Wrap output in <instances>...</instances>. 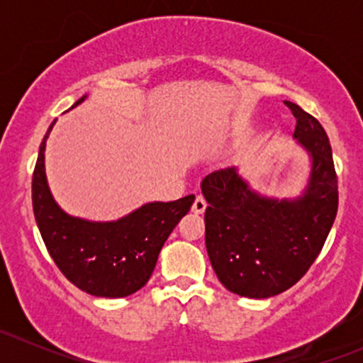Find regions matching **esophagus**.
<instances>
[{"instance_id": "34e87169", "label": "esophagus", "mask_w": 363, "mask_h": 363, "mask_svg": "<svg viewBox=\"0 0 363 363\" xmlns=\"http://www.w3.org/2000/svg\"><path fill=\"white\" fill-rule=\"evenodd\" d=\"M205 208H207V202H205L203 196L199 195V196H196V199H195V202H193L191 211L195 212V214H203Z\"/></svg>"}]
</instances>
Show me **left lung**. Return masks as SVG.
Wrapping results in <instances>:
<instances>
[{"label":"left lung","mask_w":363,"mask_h":363,"mask_svg":"<svg viewBox=\"0 0 363 363\" xmlns=\"http://www.w3.org/2000/svg\"><path fill=\"white\" fill-rule=\"evenodd\" d=\"M284 104L296 119L295 140L311 156L302 195H259L235 167L202 181L211 265L226 290L247 298H269L294 286L318 258L337 214V175L327 133L298 105Z\"/></svg>","instance_id":"left-lung-1"}]
</instances>
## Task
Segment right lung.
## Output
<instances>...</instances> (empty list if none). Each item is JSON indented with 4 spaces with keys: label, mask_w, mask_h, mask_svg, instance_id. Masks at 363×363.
Here are the masks:
<instances>
[{
    "label": "right lung",
    "mask_w": 363,
    "mask_h": 363,
    "mask_svg": "<svg viewBox=\"0 0 363 363\" xmlns=\"http://www.w3.org/2000/svg\"><path fill=\"white\" fill-rule=\"evenodd\" d=\"M54 123L40 144L33 172V212L47 251L69 283L86 294L107 298L135 294L149 281L164 240L188 214L195 195L149 202L117 221L73 218L56 203L47 184L45 142Z\"/></svg>",
    "instance_id": "add662e5"
}]
</instances>
